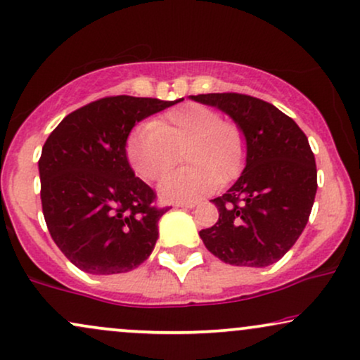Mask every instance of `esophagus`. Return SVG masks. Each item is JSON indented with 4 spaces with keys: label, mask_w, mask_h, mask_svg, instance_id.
<instances>
[{
    "label": "esophagus",
    "mask_w": 360,
    "mask_h": 360,
    "mask_svg": "<svg viewBox=\"0 0 360 360\" xmlns=\"http://www.w3.org/2000/svg\"><path fill=\"white\" fill-rule=\"evenodd\" d=\"M177 207H194L196 206V202H176Z\"/></svg>",
    "instance_id": "34e87169"
}]
</instances>
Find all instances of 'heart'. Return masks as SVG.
Segmentation results:
<instances>
[{
  "label": "heart",
  "mask_w": 360,
  "mask_h": 360,
  "mask_svg": "<svg viewBox=\"0 0 360 360\" xmlns=\"http://www.w3.org/2000/svg\"><path fill=\"white\" fill-rule=\"evenodd\" d=\"M188 167L164 177L159 193L167 201L186 202L213 191L238 176L246 158L243 129L221 119L218 110L202 103H181L129 134L125 154L144 181L161 179L176 161Z\"/></svg>",
  "instance_id": "heart-1"
}]
</instances>
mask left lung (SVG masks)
<instances>
[{
    "label": "left lung",
    "instance_id": "1",
    "mask_svg": "<svg viewBox=\"0 0 360 360\" xmlns=\"http://www.w3.org/2000/svg\"><path fill=\"white\" fill-rule=\"evenodd\" d=\"M191 98L226 112L246 137L245 171L213 199L219 218L199 231L202 243L229 265L278 262L304 231L317 193L309 139L292 117L262 98L236 92Z\"/></svg>",
    "mask_w": 360,
    "mask_h": 360
}]
</instances>
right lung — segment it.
Instances as JSON below:
<instances>
[{
  "label": "right lung",
  "instance_id": "1",
  "mask_svg": "<svg viewBox=\"0 0 360 360\" xmlns=\"http://www.w3.org/2000/svg\"><path fill=\"white\" fill-rule=\"evenodd\" d=\"M179 101L103 97L68 114L46 139L38 161L43 216L80 270L125 274L153 253L169 206L134 174L125 142L136 122Z\"/></svg>",
  "mask_w": 360,
  "mask_h": 360
}]
</instances>
